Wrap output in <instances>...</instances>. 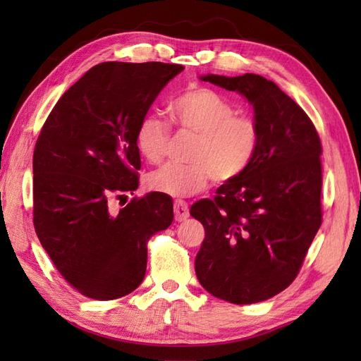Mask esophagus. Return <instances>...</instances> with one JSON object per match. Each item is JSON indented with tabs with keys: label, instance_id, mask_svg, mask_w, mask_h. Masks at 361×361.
Returning <instances> with one entry per match:
<instances>
[{
	"label": "esophagus",
	"instance_id": "obj_1",
	"mask_svg": "<svg viewBox=\"0 0 361 361\" xmlns=\"http://www.w3.org/2000/svg\"><path fill=\"white\" fill-rule=\"evenodd\" d=\"M190 216V209L188 204L183 200H176L174 202V220L176 221H185Z\"/></svg>",
	"mask_w": 361,
	"mask_h": 361
}]
</instances>
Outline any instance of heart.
Here are the masks:
<instances>
[{"instance_id":"1","label":"heart","mask_w":361,"mask_h":361,"mask_svg":"<svg viewBox=\"0 0 361 361\" xmlns=\"http://www.w3.org/2000/svg\"><path fill=\"white\" fill-rule=\"evenodd\" d=\"M171 117L179 128L197 135L190 159L192 164H166L146 178L150 191L190 197L204 190L214 176L218 182L236 179L253 159L259 129L253 118L235 116L233 106L218 93L195 87L171 104ZM169 126L146 116L135 133V146L147 162L157 164L167 154Z\"/></svg>"}]
</instances>
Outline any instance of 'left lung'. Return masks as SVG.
<instances>
[{"label":"left lung","instance_id":"left-lung-1","mask_svg":"<svg viewBox=\"0 0 361 361\" xmlns=\"http://www.w3.org/2000/svg\"><path fill=\"white\" fill-rule=\"evenodd\" d=\"M202 81L244 96L259 129L244 173L195 202L204 227L195 276L214 297L253 304L285 290L297 277L321 227V141L302 108L264 76L207 73Z\"/></svg>","mask_w":361,"mask_h":361}]
</instances>
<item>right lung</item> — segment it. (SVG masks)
<instances>
[{"label":"right lung","instance_id":"right-lung-1","mask_svg":"<svg viewBox=\"0 0 361 361\" xmlns=\"http://www.w3.org/2000/svg\"><path fill=\"white\" fill-rule=\"evenodd\" d=\"M180 64L105 61L52 108L32 155L35 228L60 274L84 297L135 290L147 241L173 221V200L149 192L118 212L108 202L138 188L135 133Z\"/></svg>","mask_w":361,"mask_h":361}]
</instances>
